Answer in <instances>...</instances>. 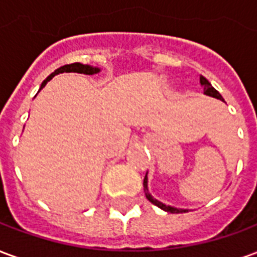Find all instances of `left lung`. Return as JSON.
<instances>
[{"label":"left lung","mask_w":257,"mask_h":257,"mask_svg":"<svg viewBox=\"0 0 257 257\" xmlns=\"http://www.w3.org/2000/svg\"><path fill=\"white\" fill-rule=\"evenodd\" d=\"M199 84L201 86L204 88V95L210 96V97H215V99H219V100L223 101V97L221 95L217 92V90L210 85V82L208 79L202 77V75H199ZM143 187H145V194H146V198L150 201L151 204H154L158 208H161L162 210H165V212H171V213H184V212H189V209H180V208H175V206H171V205H165L162 204L161 201H158L150 193H149V179H147V173H146L145 180H143Z\"/></svg>","instance_id":"1"}]
</instances>
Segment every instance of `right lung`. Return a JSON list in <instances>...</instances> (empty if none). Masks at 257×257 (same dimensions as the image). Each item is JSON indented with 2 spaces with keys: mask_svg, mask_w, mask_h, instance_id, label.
<instances>
[{
  "mask_svg": "<svg viewBox=\"0 0 257 257\" xmlns=\"http://www.w3.org/2000/svg\"><path fill=\"white\" fill-rule=\"evenodd\" d=\"M62 73H79V74H86V75H93V74L100 73V68L95 67V66H90V64H82V63H71V64H66V66H62V67L56 68L55 71H53L51 75H48V78L44 81L41 84V88L40 90L45 86V85L51 81V79L55 77V75H58V74ZM38 90V92H40Z\"/></svg>",
  "mask_w": 257,
  "mask_h": 257,
  "instance_id": "1",
  "label": "right lung"
}]
</instances>
